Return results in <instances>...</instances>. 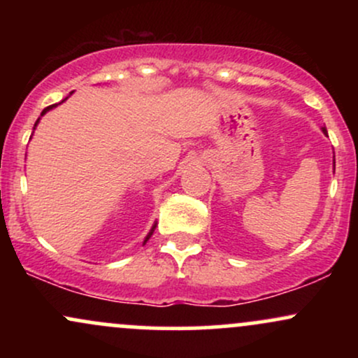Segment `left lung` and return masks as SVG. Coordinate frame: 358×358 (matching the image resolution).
<instances>
[{
  "instance_id": "8db88e82",
  "label": "left lung",
  "mask_w": 358,
  "mask_h": 358,
  "mask_svg": "<svg viewBox=\"0 0 358 358\" xmlns=\"http://www.w3.org/2000/svg\"><path fill=\"white\" fill-rule=\"evenodd\" d=\"M322 129H323V133H327V129H324V127H322Z\"/></svg>"
}]
</instances>
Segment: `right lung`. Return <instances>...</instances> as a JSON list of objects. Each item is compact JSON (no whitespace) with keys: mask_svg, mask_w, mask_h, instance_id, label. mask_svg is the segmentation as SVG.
I'll return each instance as SVG.
<instances>
[{"mask_svg":"<svg viewBox=\"0 0 358 358\" xmlns=\"http://www.w3.org/2000/svg\"><path fill=\"white\" fill-rule=\"evenodd\" d=\"M64 101H65V99H64ZM64 101H62V102H64ZM55 106H57V104H52V106H48V108H45V109L42 110V116H43V114H45V113H47V110H50V109H53V108H55ZM38 121H40V117H38V119H36L35 126H36V124H38ZM34 129H35V127H34ZM155 229H156V224L153 225V227H151V231H150V234H148V236H146V239H145V242H143V244H146V242H148V239H150V237H151V236H153Z\"/></svg>","mask_w":358,"mask_h":358,"instance_id":"obj_1","label":"right lung"}]
</instances>
